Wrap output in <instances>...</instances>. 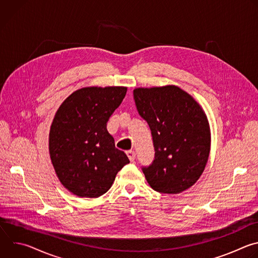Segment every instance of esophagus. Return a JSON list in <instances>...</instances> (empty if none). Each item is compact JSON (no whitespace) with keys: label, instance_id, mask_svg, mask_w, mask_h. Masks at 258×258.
I'll use <instances>...</instances> for the list:
<instances>
[{"label":"esophagus","instance_id":"34e87169","mask_svg":"<svg viewBox=\"0 0 258 258\" xmlns=\"http://www.w3.org/2000/svg\"><path fill=\"white\" fill-rule=\"evenodd\" d=\"M126 155H127L128 159H130L132 162H133V161H135V158H136V153H135V151L130 150V151H127V152H126Z\"/></svg>","mask_w":258,"mask_h":258}]
</instances>
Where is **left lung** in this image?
Returning a JSON list of instances; mask_svg holds the SVG:
<instances>
[{"mask_svg":"<svg viewBox=\"0 0 258 258\" xmlns=\"http://www.w3.org/2000/svg\"><path fill=\"white\" fill-rule=\"evenodd\" d=\"M137 110L149 124L155 157L142 170L150 187L179 194L192 187L206 166L210 128L195 99L176 86L137 88Z\"/></svg>","mask_w":258,"mask_h":258,"instance_id":"obj_1","label":"left lung"}]
</instances>
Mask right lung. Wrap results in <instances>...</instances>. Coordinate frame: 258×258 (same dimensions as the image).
I'll list each match as a JSON object with an SVG mask.
<instances>
[{
	"label": "right lung",
	"mask_w": 258,
	"mask_h": 258,
	"mask_svg": "<svg viewBox=\"0 0 258 258\" xmlns=\"http://www.w3.org/2000/svg\"><path fill=\"white\" fill-rule=\"evenodd\" d=\"M125 87H88L60 105L49 135V152L62 185L79 197L105 194L130 160L115 148L107 121L121 104Z\"/></svg>",
	"instance_id": "add662e5"
}]
</instances>
